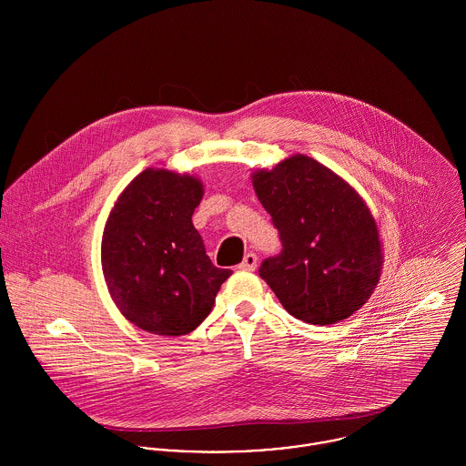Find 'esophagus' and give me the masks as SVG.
I'll list each match as a JSON object with an SVG mask.
<instances>
[{
	"label": "esophagus",
	"instance_id": "obj_1",
	"mask_svg": "<svg viewBox=\"0 0 466 466\" xmlns=\"http://www.w3.org/2000/svg\"><path fill=\"white\" fill-rule=\"evenodd\" d=\"M257 268V255L255 253H247L243 262L239 264V269L243 271H253Z\"/></svg>",
	"mask_w": 466,
	"mask_h": 466
}]
</instances>
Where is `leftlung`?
Returning <instances> with one entry per match:
<instances>
[{"instance_id": "obj_1", "label": "left lung", "mask_w": 466, "mask_h": 466, "mask_svg": "<svg viewBox=\"0 0 466 466\" xmlns=\"http://www.w3.org/2000/svg\"><path fill=\"white\" fill-rule=\"evenodd\" d=\"M251 182L282 241L260 279L296 319L326 326L353 316L383 266L376 219L357 189L303 154L253 172Z\"/></svg>"}]
</instances>
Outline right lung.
<instances>
[{
  "instance_id": "1",
  "label": "right lung",
  "mask_w": 466,
  "mask_h": 466,
  "mask_svg": "<svg viewBox=\"0 0 466 466\" xmlns=\"http://www.w3.org/2000/svg\"><path fill=\"white\" fill-rule=\"evenodd\" d=\"M202 197L197 177L147 168L107 216L101 245L107 290L122 316L148 333H191L232 275L211 262L193 227Z\"/></svg>"
}]
</instances>
